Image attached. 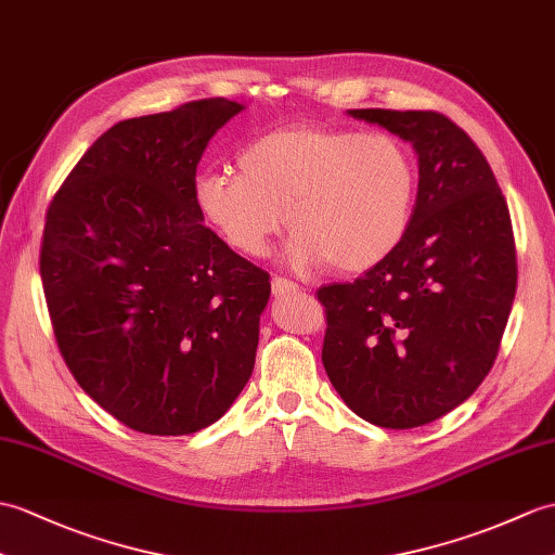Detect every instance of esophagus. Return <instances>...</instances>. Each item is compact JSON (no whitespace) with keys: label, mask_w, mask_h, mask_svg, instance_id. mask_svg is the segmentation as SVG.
<instances>
[{"label":"esophagus","mask_w":555,"mask_h":555,"mask_svg":"<svg viewBox=\"0 0 555 555\" xmlns=\"http://www.w3.org/2000/svg\"><path fill=\"white\" fill-rule=\"evenodd\" d=\"M295 291H300V286L291 279H283V276H274L272 279V293L276 295V298H281V295H291Z\"/></svg>","instance_id":"34e87169"}]
</instances>
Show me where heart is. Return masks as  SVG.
<instances>
[{
    "instance_id": "b5f03b06",
    "label": "heart",
    "mask_w": 555,
    "mask_h": 555,
    "mask_svg": "<svg viewBox=\"0 0 555 555\" xmlns=\"http://www.w3.org/2000/svg\"><path fill=\"white\" fill-rule=\"evenodd\" d=\"M196 203L231 250L262 257L283 224L298 267L340 274L378 267L404 241L416 198L409 146L385 132L286 125L248 141L236 177H198Z\"/></svg>"
}]
</instances>
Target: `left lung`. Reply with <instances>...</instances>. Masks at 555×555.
I'll return each mask as SVG.
<instances>
[{"instance_id": "8db88e82", "label": "left lung", "mask_w": 555, "mask_h": 555, "mask_svg": "<svg viewBox=\"0 0 555 555\" xmlns=\"http://www.w3.org/2000/svg\"><path fill=\"white\" fill-rule=\"evenodd\" d=\"M350 115L414 144L418 193L388 260L317 291L321 362L357 416L418 428L466 402L494 364L518 286L511 212L482 151L447 115Z\"/></svg>"}]
</instances>
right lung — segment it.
I'll return each mask as SVG.
<instances>
[{
    "label": "right lung",
    "instance_id": "right-lung-1",
    "mask_svg": "<svg viewBox=\"0 0 555 555\" xmlns=\"http://www.w3.org/2000/svg\"><path fill=\"white\" fill-rule=\"evenodd\" d=\"M238 111L203 99L113 125L47 208L40 274L63 362L139 433L208 428L255 366L269 274L201 224L193 193Z\"/></svg>",
    "mask_w": 555,
    "mask_h": 555
}]
</instances>
